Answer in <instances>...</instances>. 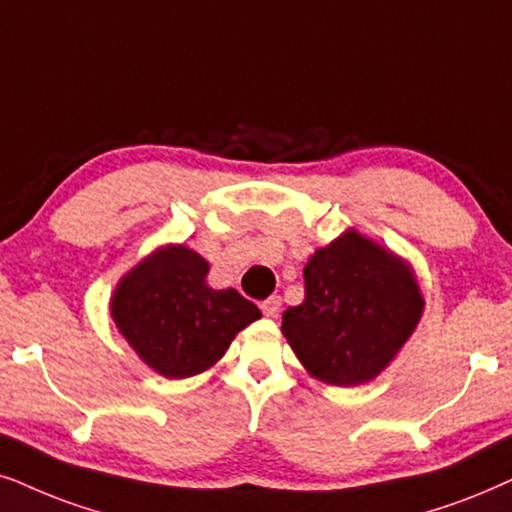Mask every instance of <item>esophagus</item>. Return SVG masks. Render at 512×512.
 Returning a JSON list of instances; mask_svg holds the SVG:
<instances>
[{"instance_id": "obj_1", "label": "esophagus", "mask_w": 512, "mask_h": 512, "mask_svg": "<svg viewBox=\"0 0 512 512\" xmlns=\"http://www.w3.org/2000/svg\"><path fill=\"white\" fill-rule=\"evenodd\" d=\"M260 307H262V312L267 314V316H278V312H281V297L271 295L269 300H264V302L260 304Z\"/></svg>"}]
</instances>
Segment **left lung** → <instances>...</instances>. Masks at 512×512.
<instances>
[{"label": "left lung", "mask_w": 512, "mask_h": 512, "mask_svg": "<svg viewBox=\"0 0 512 512\" xmlns=\"http://www.w3.org/2000/svg\"><path fill=\"white\" fill-rule=\"evenodd\" d=\"M423 314L416 278L399 257L347 231L304 267V300L281 331L302 366L323 383L371 380L409 340Z\"/></svg>", "instance_id": "8db88e82"}]
</instances>
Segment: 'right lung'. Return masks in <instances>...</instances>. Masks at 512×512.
Here are the masks:
<instances>
[{
	"label": "right lung",
	"mask_w": 512,
	"mask_h": 512,
	"mask_svg": "<svg viewBox=\"0 0 512 512\" xmlns=\"http://www.w3.org/2000/svg\"><path fill=\"white\" fill-rule=\"evenodd\" d=\"M208 262L184 245L153 252L122 278L111 300L120 333L165 378H189L224 357L260 309L238 290H212Z\"/></svg>",
	"instance_id": "obj_1"
}]
</instances>
